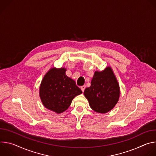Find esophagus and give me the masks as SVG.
Here are the masks:
<instances>
[{
    "mask_svg": "<svg viewBox=\"0 0 156 156\" xmlns=\"http://www.w3.org/2000/svg\"><path fill=\"white\" fill-rule=\"evenodd\" d=\"M80 88H81V91H82L83 92H84V90H85V88H86V86H85V85H83V86H81V87H80Z\"/></svg>",
    "mask_w": 156,
    "mask_h": 156,
    "instance_id": "34e87169",
    "label": "esophagus"
}]
</instances>
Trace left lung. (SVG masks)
Masks as SVG:
<instances>
[{
	"label": "left lung",
	"instance_id": "1",
	"mask_svg": "<svg viewBox=\"0 0 156 156\" xmlns=\"http://www.w3.org/2000/svg\"><path fill=\"white\" fill-rule=\"evenodd\" d=\"M84 94L91 108L98 113H107L112 110L119 101V85L111 68L96 72Z\"/></svg>",
	"mask_w": 156,
	"mask_h": 156
}]
</instances>
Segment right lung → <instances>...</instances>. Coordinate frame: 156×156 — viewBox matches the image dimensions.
Here are the masks:
<instances>
[{
  "label": "right lung",
  "instance_id": "1",
  "mask_svg": "<svg viewBox=\"0 0 156 156\" xmlns=\"http://www.w3.org/2000/svg\"><path fill=\"white\" fill-rule=\"evenodd\" d=\"M65 69H52L44 76L39 96L47 108L60 114L67 109L73 99L82 93L75 81L65 75Z\"/></svg>",
  "mask_w": 156,
  "mask_h": 156
}]
</instances>
